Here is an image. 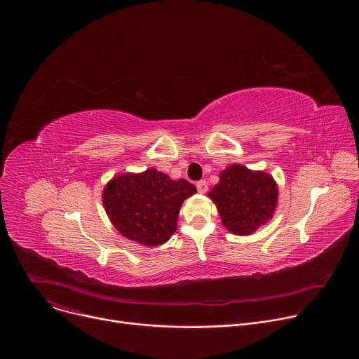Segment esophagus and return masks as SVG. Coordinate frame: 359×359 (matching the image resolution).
<instances>
[{"instance_id": "34e87169", "label": "esophagus", "mask_w": 359, "mask_h": 359, "mask_svg": "<svg viewBox=\"0 0 359 359\" xmlns=\"http://www.w3.org/2000/svg\"><path fill=\"white\" fill-rule=\"evenodd\" d=\"M196 187H198V192L199 194H206L208 192V183H206V180H199L196 183Z\"/></svg>"}]
</instances>
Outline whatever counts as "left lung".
<instances>
[{
    "mask_svg": "<svg viewBox=\"0 0 359 359\" xmlns=\"http://www.w3.org/2000/svg\"><path fill=\"white\" fill-rule=\"evenodd\" d=\"M208 196L217 205L224 226L235 235H250L271 219L278 189L266 172H252L231 164L219 175V183Z\"/></svg>",
    "mask_w": 359,
    "mask_h": 359,
    "instance_id": "8db88e82",
    "label": "left lung"
}]
</instances>
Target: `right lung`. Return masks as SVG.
Returning <instances> with one entry per match:
<instances>
[{
    "label": "right lung",
    "instance_id": "1",
    "mask_svg": "<svg viewBox=\"0 0 359 359\" xmlns=\"http://www.w3.org/2000/svg\"><path fill=\"white\" fill-rule=\"evenodd\" d=\"M196 194L184 179L173 180L149 169L115 176L104 189L102 202L112 225L128 240L154 247L170 240L182 203Z\"/></svg>",
    "mask_w": 359,
    "mask_h": 359
}]
</instances>
